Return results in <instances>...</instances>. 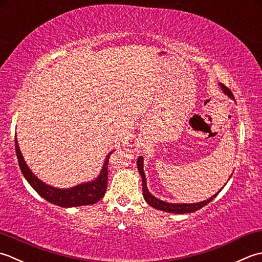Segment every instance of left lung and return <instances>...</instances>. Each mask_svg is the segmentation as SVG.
<instances>
[{
	"label": "left lung",
	"mask_w": 262,
	"mask_h": 262,
	"mask_svg": "<svg viewBox=\"0 0 262 262\" xmlns=\"http://www.w3.org/2000/svg\"><path fill=\"white\" fill-rule=\"evenodd\" d=\"M221 87L224 90V93L226 95H228L229 97L234 99V95L232 94L231 89L227 88L226 86H224L223 83H221ZM137 165H138V169H139V173L141 175V179H142V192H143V198L148 202L149 206L154 207L155 209H158V210H163V211H166V212H173V213H186V212H193L199 210L200 208L205 207L206 205L209 204L211 200H213L217 196V194L220 193L221 190L217 192L215 195H212L211 198L207 199L205 201H201L199 204H168V202H165L159 200L157 198H155L154 195H151L149 193L148 188H147V182H146V175L145 172H143V158L142 156H140L138 158L137 161Z\"/></svg>",
	"instance_id": "left-lung-1"
}]
</instances>
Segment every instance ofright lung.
Returning <instances> with one entry per match:
<instances>
[{"mask_svg": "<svg viewBox=\"0 0 262 262\" xmlns=\"http://www.w3.org/2000/svg\"><path fill=\"white\" fill-rule=\"evenodd\" d=\"M15 143V152H17L18 162L21 172H23L26 180L28 181L29 184L33 186L34 190L38 193L41 198H44L46 201L51 202L60 207H79L86 205H94L99 201L105 195L106 189H107V175H108V159L112 152L106 156V161L104 163L103 169L99 176L93 182L79 184L71 189H56L45 184L38 180L29 169L24 161L23 155L18 146L17 137L14 138Z\"/></svg>", "mask_w": 262, "mask_h": 262, "instance_id": "1", "label": "right lung"}]
</instances>
